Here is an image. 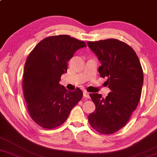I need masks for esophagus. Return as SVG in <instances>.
I'll list each match as a JSON object with an SVG mask.
<instances>
[{"instance_id":"esophagus-1","label":"esophagus","mask_w":157,"mask_h":157,"mask_svg":"<svg viewBox=\"0 0 157 157\" xmlns=\"http://www.w3.org/2000/svg\"><path fill=\"white\" fill-rule=\"evenodd\" d=\"M83 95H84V98H90L89 93H88L86 90H84V91Z\"/></svg>"}]
</instances>
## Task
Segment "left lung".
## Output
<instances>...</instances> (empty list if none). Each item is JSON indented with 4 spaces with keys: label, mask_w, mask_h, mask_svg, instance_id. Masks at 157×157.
Segmentation results:
<instances>
[{
    "label": "left lung",
    "mask_w": 157,
    "mask_h": 157,
    "mask_svg": "<svg viewBox=\"0 0 157 157\" xmlns=\"http://www.w3.org/2000/svg\"><path fill=\"white\" fill-rule=\"evenodd\" d=\"M101 65L98 71L110 92L106 98L91 93L95 112L88 117L93 128L103 135L125 126L140 100L144 73L138 56L129 45L117 39L88 42Z\"/></svg>",
    "instance_id": "1"
}]
</instances>
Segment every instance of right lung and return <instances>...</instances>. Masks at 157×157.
<instances>
[{"mask_svg": "<svg viewBox=\"0 0 157 157\" xmlns=\"http://www.w3.org/2000/svg\"><path fill=\"white\" fill-rule=\"evenodd\" d=\"M86 47L84 41L70 36H53L40 42L28 56L22 78L24 98L31 118L44 129L63 124L82 98L79 88L68 90L59 82L68 61Z\"/></svg>", "mask_w": 157, "mask_h": 157, "instance_id": "obj_1", "label": "right lung"}]
</instances>
